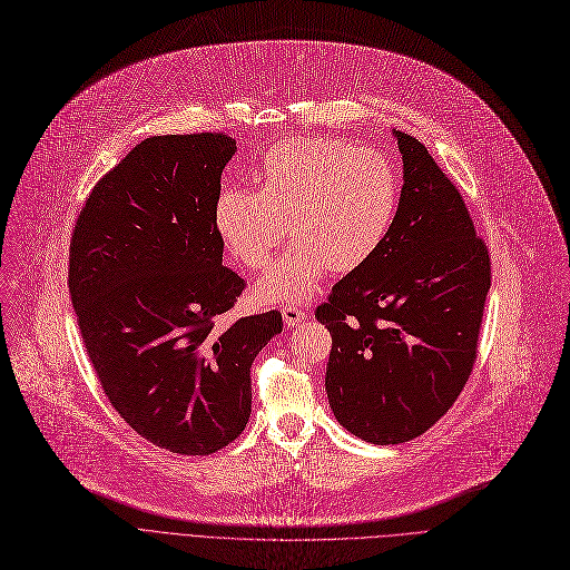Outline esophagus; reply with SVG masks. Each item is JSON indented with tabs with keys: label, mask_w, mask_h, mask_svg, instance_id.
Here are the masks:
<instances>
[{
	"label": "esophagus",
	"mask_w": 570,
	"mask_h": 570,
	"mask_svg": "<svg viewBox=\"0 0 570 570\" xmlns=\"http://www.w3.org/2000/svg\"><path fill=\"white\" fill-rule=\"evenodd\" d=\"M282 316H284V323L288 327H295V325H301V323L307 321V314L301 307H284Z\"/></svg>",
	"instance_id": "34e87169"
}]
</instances>
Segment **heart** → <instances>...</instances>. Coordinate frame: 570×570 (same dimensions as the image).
Returning a JSON list of instances; mask_svg holds the SVG:
<instances>
[{
	"label": "heart",
	"mask_w": 570,
	"mask_h": 570,
	"mask_svg": "<svg viewBox=\"0 0 570 570\" xmlns=\"http://www.w3.org/2000/svg\"><path fill=\"white\" fill-rule=\"evenodd\" d=\"M261 191L226 189L215 230L226 252L263 269L286 233L295 243L258 284L269 303H303L327 269L351 273L385 243L400 207L395 166L376 149L337 138H293L267 149Z\"/></svg>",
	"instance_id": "b5f03b06"
}]
</instances>
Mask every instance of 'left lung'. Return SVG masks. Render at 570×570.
Here are the masks:
<instances>
[{"instance_id": "left-lung-1", "label": "left lung", "mask_w": 570, "mask_h": 570, "mask_svg": "<svg viewBox=\"0 0 570 570\" xmlns=\"http://www.w3.org/2000/svg\"><path fill=\"white\" fill-rule=\"evenodd\" d=\"M393 136L404 173L395 224L316 309L333 335L327 402L344 430L374 445L421 436L453 406L492 284L460 191L421 140Z\"/></svg>"}]
</instances>
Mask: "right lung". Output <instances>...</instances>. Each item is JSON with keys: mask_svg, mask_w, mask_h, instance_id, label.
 Instances as JSON below:
<instances>
[{"mask_svg": "<svg viewBox=\"0 0 570 570\" xmlns=\"http://www.w3.org/2000/svg\"><path fill=\"white\" fill-rule=\"evenodd\" d=\"M235 153L222 134L145 138L89 194L71 239V303L104 393L179 455L247 428L252 363L284 325L279 312L217 325L245 288L215 230Z\"/></svg>", "mask_w": 570, "mask_h": 570, "instance_id": "right-lung-1", "label": "right lung"}]
</instances>
